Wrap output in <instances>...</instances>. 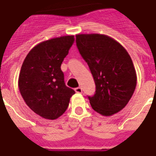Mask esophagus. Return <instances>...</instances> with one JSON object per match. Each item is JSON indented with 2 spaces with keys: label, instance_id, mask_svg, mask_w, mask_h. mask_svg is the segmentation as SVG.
<instances>
[{
  "label": "esophagus",
  "instance_id": "34e87169",
  "mask_svg": "<svg viewBox=\"0 0 156 156\" xmlns=\"http://www.w3.org/2000/svg\"><path fill=\"white\" fill-rule=\"evenodd\" d=\"M75 91L76 92V93H78V94H81L82 89L80 88V87H77V88H76V89H75Z\"/></svg>",
  "mask_w": 156,
  "mask_h": 156
}]
</instances>
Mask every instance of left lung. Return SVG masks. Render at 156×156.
Listing matches in <instances>:
<instances>
[{
	"label": "left lung",
	"instance_id": "1",
	"mask_svg": "<svg viewBox=\"0 0 156 156\" xmlns=\"http://www.w3.org/2000/svg\"><path fill=\"white\" fill-rule=\"evenodd\" d=\"M76 46L91 72L96 91L89 96L98 113L109 116L124 108L132 98L137 75L129 54L119 42L102 34H78Z\"/></svg>",
	"mask_w": 156,
	"mask_h": 156
}]
</instances>
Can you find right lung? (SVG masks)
Masks as SVG:
<instances>
[{"label":"right lung","mask_w":156,"mask_h":156,"mask_svg":"<svg viewBox=\"0 0 156 156\" xmlns=\"http://www.w3.org/2000/svg\"><path fill=\"white\" fill-rule=\"evenodd\" d=\"M74 43V36L48 40L32 48L24 59L19 76L22 97L31 109L44 119L63 114L75 94L66 86L61 64Z\"/></svg>","instance_id":"1"}]
</instances>
